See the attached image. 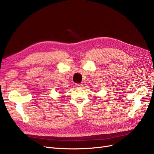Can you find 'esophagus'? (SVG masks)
I'll return each instance as SVG.
<instances>
[{
  "instance_id": "34e87169",
  "label": "esophagus",
  "mask_w": 154,
  "mask_h": 154,
  "mask_svg": "<svg viewBox=\"0 0 154 154\" xmlns=\"http://www.w3.org/2000/svg\"><path fill=\"white\" fill-rule=\"evenodd\" d=\"M75 86L76 88H81L82 87V84H80V83H76Z\"/></svg>"
}]
</instances>
